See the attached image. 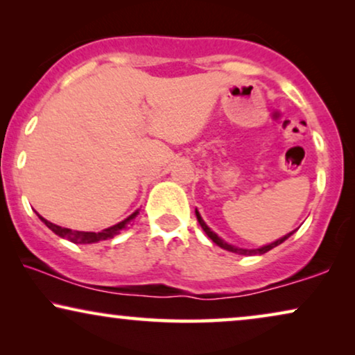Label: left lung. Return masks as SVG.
I'll return each mask as SVG.
<instances>
[{
    "mask_svg": "<svg viewBox=\"0 0 355 355\" xmlns=\"http://www.w3.org/2000/svg\"><path fill=\"white\" fill-rule=\"evenodd\" d=\"M196 216H197V221L200 223V226H202V230L205 231V234L210 237V239L215 242L216 245H220L221 249H225V250H230V252H234V254H239V255H261V254H266V252L268 250H271V249H275L276 245H279V244H283V242L288 239L289 236H293L294 234V231L293 232H289V234H286L284 237H281V239H278V241H275V242H271V244H268V245H263V247H260V249H241V247H236V245H231V244H227V242H225L221 239V237H218V234H215V232H213L210 227H208L207 225H205V221L202 220V216H200V213H198L197 210H196Z\"/></svg>",
    "mask_w": 355,
    "mask_h": 355,
    "instance_id": "obj_1",
    "label": "left lung"
}]
</instances>
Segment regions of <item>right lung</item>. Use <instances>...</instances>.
<instances>
[{
    "label": "right lung",
    "mask_w": 355,
    "mask_h": 355,
    "mask_svg": "<svg viewBox=\"0 0 355 355\" xmlns=\"http://www.w3.org/2000/svg\"><path fill=\"white\" fill-rule=\"evenodd\" d=\"M38 215V213H37ZM139 215V210L134 211L132 215L125 218V220H123L121 223H118V225L111 226V227H106V230L100 231V232H85V231H72L69 230V227H62V226H58L55 225V223H50L48 220H45V218L38 215V218L45 223V225L50 227V230L55 232V234H58L60 237H64V239L74 242V244H94V242H98V241H106V239H113V237L116 234H119L121 231L125 230V226L129 225L130 221L134 220L135 216Z\"/></svg>",
    "instance_id": "add662e5"
}]
</instances>
